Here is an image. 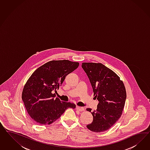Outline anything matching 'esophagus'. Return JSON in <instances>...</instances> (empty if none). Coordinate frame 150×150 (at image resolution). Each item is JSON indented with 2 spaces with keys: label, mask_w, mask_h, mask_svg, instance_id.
<instances>
[{
  "label": "esophagus",
  "mask_w": 150,
  "mask_h": 150,
  "mask_svg": "<svg viewBox=\"0 0 150 150\" xmlns=\"http://www.w3.org/2000/svg\"><path fill=\"white\" fill-rule=\"evenodd\" d=\"M76 109L78 110H79V111H80V112H81V111H83V110H84V108L83 107H79V106H76Z\"/></svg>",
  "instance_id": "1"
}]
</instances>
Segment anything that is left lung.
Masks as SVG:
<instances>
[{
	"label": "left lung",
	"instance_id": "obj_1",
	"mask_svg": "<svg viewBox=\"0 0 150 150\" xmlns=\"http://www.w3.org/2000/svg\"><path fill=\"white\" fill-rule=\"evenodd\" d=\"M81 66L91 82L94 98L99 101L97 109L91 112L93 121L87 127L93 132H105L122 114L127 98L125 87L120 77L102 64L82 63ZM86 110L91 112L92 109Z\"/></svg>",
	"mask_w": 150,
	"mask_h": 150
}]
</instances>
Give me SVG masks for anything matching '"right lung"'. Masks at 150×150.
Listing matches in <instances>:
<instances>
[{
    "mask_svg": "<svg viewBox=\"0 0 150 150\" xmlns=\"http://www.w3.org/2000/svg\"><path fill=\"white\" fill-rule=\"evenodd\" d=\"M79 65L68 60H52L36 69L23 87L22 99L27 113L35 122L49 125L69 108L76 105L63 102L55 97L53 91L59 89L66 76Z\"/></svg>",
    "mask_w": 150,
    "mask_h": 150,
    "instance_id": "add662e5",
    "label": "right lung"
}]
</instances>
